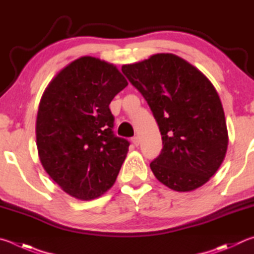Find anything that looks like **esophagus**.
<instances>
[{
    "label": "esophagus",
    "mask_w": 254,
    "mask_h": 254,
    "mask_svg": "<svg viewBox=\"0 0 254 254\" xmlns=\"http://www.w3.org/2000/svg\"><path fill=\"white\" fill-rule=\"evenodd\" d=\"M131 141H132V144H134V145L136 146V147H137V146H139L140 140H139V137H138V136H135V137H132Z\"/></svg>",
    "instance_id": "obj_1"
}]
</instances>
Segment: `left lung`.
Returning <instances> with one entry per match:
<instances>
[{"label": "left lung", "mask_w": 254, "mask_h": 254, "mask_svg": "<svg viewBox=\"0 0 254 254\" xmlns=\"http://www.w3.org/2000/svg\"><path fill=\"white\" fill-rule=\"evenodd\" d=\"M122 71L147 101L161 131L162 152L150 163L156 179L177 192L205 184L223 162L229 141L210 80L172 53L124 64Z\"/></svg>", "instance_id": "8db88e82"}]
</instances>
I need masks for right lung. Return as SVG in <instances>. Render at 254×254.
<instances>
[{"mask_svg": "<svg viewBox=\"0 0 254 254\" xmlns=\"http://www.w3.org/2000/svg\"><path fill=\"white\" fill-rule=\"evenodd\" d=\"M127 84L114 64L81 57L44 90L35 128L39 157L71 196L99 197L117 179L129 141L114 134L109 104Z\"/></svg>", "mask_w": 254, "mask_h": 254, "instance_id": "right-lung-1", "label": "right lung"}]
</instances>
